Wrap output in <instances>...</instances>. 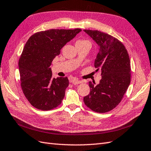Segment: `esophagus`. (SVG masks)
I'll return each instance as SVG.
<instances>
[{
  "mask_svg": "<svg viewBox=\"0 0 151 151\" xmlns=\"http://www.w3.org/2000/svg\"><path fill=\"white\" fill-rule=\"evenodd\" d=\"M71 82L73 83V85H78V84H80V83H81L82 81H79V80H78V79H72Z\"/></svg>",
  "mask_w": 151,
  "mask_h": 151,
  "instance_id": "obj_1",
  "label": "esophagus"
}]
</instances>
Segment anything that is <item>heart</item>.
<instances>
[{"label": "heart", "instance_id": "obj_1", "mask_svg": "<svg viewBox=\"0 0 151 151\" xmlns=\"http://www.w3.org/2000/svg\"><path fill=\"white\" fill-rule=\"evenodd\" d=\"M77 42H88V43H90L88 41H85V40H79V41H78Z\"/></svg>", "mask_w": 151, "mask_h": 151}]
</instances>
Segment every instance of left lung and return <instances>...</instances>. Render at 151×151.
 Segmentation results:
<instances>
[{"instance_id": "obj_1", "label": "left lung", "mask_w": 151, "mask_h": 151, "mask_svg": "<svg viewBox=\"0 0 151 151\" xmlns=\"http://www.w3.org/2000/svg\"><path fill=\"white\" fill-rule=\"evenodd\" d=\"M99 46L94 66L101 70L98 85L88 83L90 92L84 97L85 105L93 111L105 113L121 102L130 83L129 53L122 42L98 30L84 29Z\"/></svg>"}]
</instances>
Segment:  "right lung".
Here are the masks:
<instances>
[{
    "instance_id": "obj_1",
    "label": "right lung",
    "mask_w": 151,
    "mask_h": 151,
    "mask_svg": "<svg viewBox=\"0 0 151 151\" xmlns=\"http://www.w3.org/2000/svg\"><path fill=\"white\" fill-rule=\"evenodd\" d=\"M81 31V29H52L32 35L19 61L21 88L35 108L50 110L58 106L65 98L68 78H52V62L61 49Z\"/></svg>"
}]
</instances>
